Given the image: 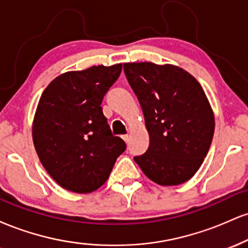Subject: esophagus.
Here are the masks:
<instances>
[{
    "mask_svg": "<svg viewBox=\"0 0 248 248\" xmlns=\"http://www.w3.org/2000/svg\"><path fill=\"white\" fill-rule=\"evenodd\" d=\"M121 138L124 139V142H128V141H129V136H128V134H126V135H122Z\"/></svg>",
    "mask_w": 248,
    "mask_h": 248,
    "instance_id": "1",
    "label": "esophagus"
}]
</instances>
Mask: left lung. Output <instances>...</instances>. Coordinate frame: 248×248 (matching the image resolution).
Returning <instances> with one entry per match:
<instances>
[{
    "label": "left lung",
    "mask_w": 248,
    "mask_h": 248,
    "mask_svg": "<svg viewBox=\"0 0 248 248\" xmlns=\"http://www.w3.org/2000/svg\"><path fill=\"white\" fill-rule=\"evenodd\" d=\"M124 70L149 134L147 152L134 161L160 186L189 181L203 163L215 133V116L201 84L170 64L126 62Z\"/></svg>",
    "instance_id": "1"
}]
</instances>
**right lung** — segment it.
<instances>
[{"instance_id":"right-lung-1","label":"right lung","mask_w":248,"mask_h":248,"mask_svg":"<svg viewBox=\"0 0 248 248\" xmlns=\"http://www.w3.org/2000/svg\"><path fill=\"white\" fill-rule=\"evenodd\" d=\"M122 64L62 73L44 90L32 124V139L43 167L64 189H99L126 143L110 132L102 99L118 80Z\"/></svg>"}]
</instances>
